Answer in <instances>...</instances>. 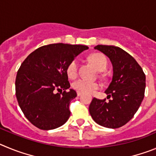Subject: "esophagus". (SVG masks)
Returning <instances> with one entry per match:
<instances>
[{
    "label": "esophagus",
    "instance_id": "1",
    "mask_svg": "<svg viewBox=\"0 0 156 156\" xmlns=\"http://www.w3.org/2000/svg\"><path fill=\"white\" fill-rule=\"evenodd\" d=\"M81 94H82V93H81V92H79V91L77 92V95H78V96H80Z\"/></svg>",
    "mask_w": 156,
    "mask_h": 156
}]
</instances>
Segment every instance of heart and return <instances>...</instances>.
Segmentation results:
<instances>
[{
    "label": "heart",
    "instance_id": "obj_1",
    "mask_svg": "<svg viewBox=\"0 0 156 156\" xmlns=\"http://www.w3.org/2000/svg\"><path fill=\"white\" fill-rule=\"evenodd\" d=\"M90 63L99 72H103L107 68V61L105 58L101 54H93L89 58ZM77 69H78V61L74 59L67 66L66 73L69 78L73 79L77 76ZM73 87L76 90L82 93H90L99 88L98 83L91 82L83 79H79L73 83Z\"/></svg>",
    "mask_w": 156,
    "mask_h": 156
}]
</instances>
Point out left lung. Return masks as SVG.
I'll return each instance as SVG.
<instances>
[{
  "mask_svg": "<svg viewBox=\"0 0 156 156\" xmlns=\"http://www.w3.org/2000/svg\"><path fill=\"white\" fill-rule=\"evenodd\" d=\"M112 65V79L105 93L106 99L94 98L89 112L95 122L107 128L123 126L133 118L144 99L145 75L137 61L119 47L97 45Z\"/></svg>",
  "mask_w": 156,
  "mask_h": 156,
  "instance_id": "1",
  "label": "left lung"
}]
</instances>
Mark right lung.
I'll use <instances>...</instances> for the list:
<instances>
[{
  "instance_id": "add662e5",
  "label": "right lung",
  "mask_w": 156,
  "mask_h": 156,
  "mask_svg": "<svg viewBox=\"0 0 156 156\" xmlns=\"http://www.w3.org/2000/svg\"><path fill=\"white\" fill-rule=\"evenodd\" d=\"M85 45L52 44L29 55L22 63L16 80L19 107L32 124L49 130L62 126L70 116L69 103L76 92L69 89L66 69ZM63 90L56 93V90Z\"/></svg>"
}]
</instances>
